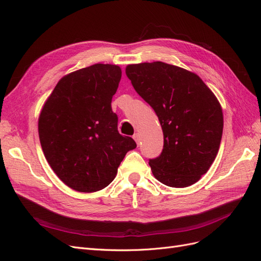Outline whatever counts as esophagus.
<instances>
[{"label":"esophagus","instance_id":"esophagus-1","mask_svg":"<svg viewBox=\"0 0 261 261\" xmlns=\"http://www.w3.org/2000/svg\"><path fill=\"white\" fill-rule=\"evenodd\" d=\"M133 138H134V140L136 141L137 144H139V141H140V137H139V134L138 133H136V134H134V136H133Z\"/></svg>","mask_w":261,"mask_h":261}]
</instances>
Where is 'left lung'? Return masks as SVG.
Wrapping results in <instances>:
<instances>
[{"label": "left lung", "mask_w": 261, "mask_h": 261, "mask_svg": "<svg viewBox=\"0 0 261 261\" xmlns=\"http://www.w3.org/2000/svg\"><path fill=\"white\" fill-rule=\"evenodd\" d=\"M139 96L159 117L164 145L149 161L162 184L184 188L206 174L218 154L223 132L222 108L201 78L163 62L126 66Z\"/></svg>", "instance_id": "8db88e82"}]
</instances>
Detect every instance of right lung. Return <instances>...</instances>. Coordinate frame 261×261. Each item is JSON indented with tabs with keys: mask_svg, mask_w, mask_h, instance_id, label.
<instances>
[{
	"mask_svg": "<svg viewBox=\"0 0 261 261\" xmlns=\"http://www.w3.org/2000/svg\"><path fill=\"white\" fill-rule=\"evenodd\" d=\"M120 66L94 64L63 76L45 100L38 132L46 161L74 191L93 193L115 178L125 154L136 148L117 130L111 108Z\"/></svg>",
	"mask_w": 261,
	"mask_h": 261,
	"instance_id": "add662e5",
	"label": "right lung"
}]
</instances>
